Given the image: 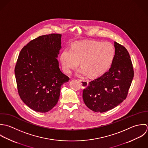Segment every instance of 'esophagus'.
I'll return each mask as SVG.
<instances>
[{
	"label": "esophagus",
	"instance_id": "obj_1",
	"mask_svg": "<svg viewBox=\"0 0 148 148\" xmlns=\"http://www.w3.org/2000/svg\"><path fill=\"white\" fill-rule=\"evenodd\" d=\"M79 81L81 82V85L83 88H86L88 85V81L85 79H79Z\"/></svg>",
	"mask_w": 148,
	"mask_h": 148
}]
</instances>
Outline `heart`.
<instances>
[{"mask_svg": "<svg viewBox=\"0 0 148 148\" xmlns=\"http://www.w3.org/2000/svg\"><path fill=\"white\" fill-rule=\"evenodd\" d=\"M115 56V49L109 42L79 41L73 43L71 49L65 48L60 59L63 71L70 73L79 64L82 67L78 73H89L92 77L102 74L110 66Z\"/></svg>", "mask_w": 148, "mask_h": 148, "instance_id": "1", "label": "heart"}]
</instances>
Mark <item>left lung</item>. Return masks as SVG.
Instances as JSON below:
<instances>
[{
    "instance_id": "obj_1",
    "label": "left lung",
    "mask_w": 148,
    "mask_h": 148,
    "mask_svg": "<svg viewBox=\"0 0 148 148\" xmlns=\"http://www.w3.org/2000/svg\"><path fill=\"white\" fill-rule=\"evenodd\" d=\"M114 43L115 56L111 67L89 82L83 90L85 105L95 112H107L122 102L133 79V65L127 50L117 42Z\"/></svg>"
}]
</instances>
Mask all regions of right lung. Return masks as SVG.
<instances>
[{
    "mask_svg": "<svg viewBox=\"0 0 148 148\" xmlns=\"http://www.w3.org/2000/svg\"><path fill=\"white\" fill-rule=\"evenodd\" d=\"M61 34L32 40L20 52L15 67L19 95L32 110L46 113L57 103L62 85L69 78L60 70Z\"/></svg>",
    "mask_w": 148,
    "mask_h": 148,
    "instance_id": "add662e5",
    "label": "right lung"
}]
</instances>
